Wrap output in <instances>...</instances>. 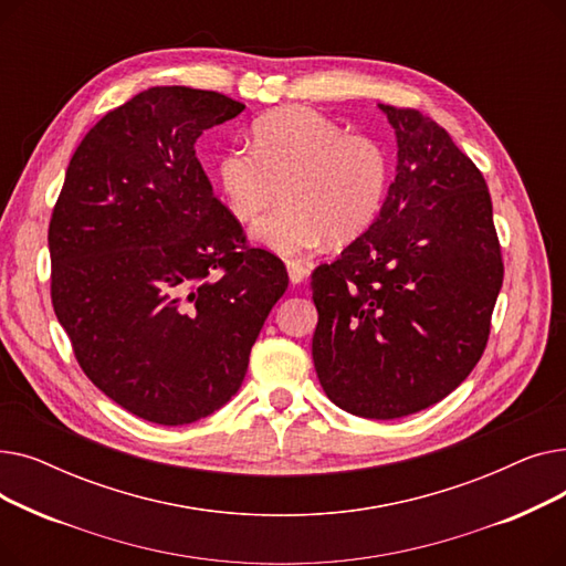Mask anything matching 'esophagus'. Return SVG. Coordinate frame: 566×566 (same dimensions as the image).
I'll use <instances>...</instances> for the list:
<instances>
[{"mask_svg":"<svg viewBox=\"0 0 566 566\" xmlns=\"http://www.w3.org/2000/svg\"><path fill=\"white\" fill-rule=\"evenodd\" d=\"M286 271H289V280L291 284H303L310 277V268L303 265L301 261H286Z\"/></svg>","mask_w":566,"mask_h":566,"instance_id":"34e87169","label":"esophagus"}]
</instances>
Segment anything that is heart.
I'll return each instance as SVG.
<instances>
[{"label": "heart", "instance_id": "obj_1", "mask_svg": "<svg viewBox=\"0 0 566 566\" xmlns=\"http://www.w3.org/2000/svg\"><path fill=\"white\" fill-rule=\"evenodd\" d=\"M252 146L224 151L216 176L229 213L241 222L282 192L284 203L250 231L256 245L305 254L325 238L350 243L374 224L388 190V156L376 139L346 135L333 118L295 105L261 116Z\"/></svg>", "mask_w": 566, "mask_h": 566}]
</instances>
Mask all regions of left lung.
Listing matches in <instances>:
<instances>
[{"instance_id":"left-lung-1","label":"left lung","mask_w":566,"mask_h":566,"mask_svg":"<svg viewBox=\"0 0 566 566\" xmlns=\"http://www.w3.org/2000/svg\"><path fill=\"white\" fill-rule=\"evenodd\" d=\"M378 107L395 128L397 174L374 224L312 275V358L335 406L397 420L480 363L504 268L482 171L433 118Z\"/></svg>"}]
</instances>
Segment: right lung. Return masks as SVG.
Wrapping results in <instances>:
<instances>
[{
	"instance_id": "right-lung-1",
	"label": "right lung",
	"mask_w": 566,
	"mask_h": 566,
	"mask_svg": "<svg viewBox=\"0 0 566 566\" xmlns=\"http://www.w3.org/2000/svg\"><path fill=\"white\" fill-rule=\"evenodd\" d=\"M243 109L201 88H146L86 133L54 206V314L96 388L146 422L222 408L289 286L277 256L245 248L195 156L203 130Z\"/></svg>"
}]
</instances>
